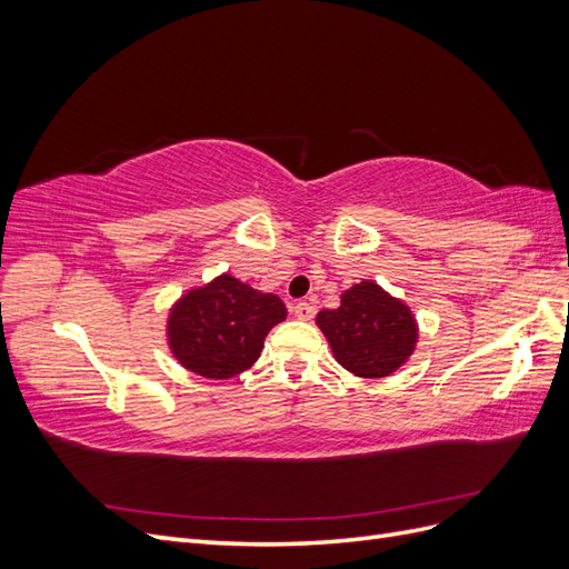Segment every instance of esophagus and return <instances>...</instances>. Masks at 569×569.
<instances>
[{"mask_svg": "<svg viewBox=\"0 0 569 569\" xmlns=\"http://www.w3.org/2000/svg\"><path fill=\"white\" fill-rule=\"evenodd\" d=\"M291 313H295V318L299 320H311L316 316V306H311L308 301H297L291 306Z\"/></svg>", "mask_w": 569, "mask_h": 569, "instance_id": "1", "label": "esophagus"}]
</instances>
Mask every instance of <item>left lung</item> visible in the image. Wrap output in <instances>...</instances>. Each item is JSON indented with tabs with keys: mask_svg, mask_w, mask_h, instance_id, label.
Returning <instances> with one entry per match:
<instances>
[{
	"mask_svg": "<svg viewBox=\"0 0 569 569\" xmlns=\"http://www.w3.org/2000/svg\"><path fill=\"white\" fill-rule=\"evenodd\" d=\"M316 325L341 368L363 380L393 375L418 347V320L410 306L380 284L363 280L341 295L335 311H320Z\"/></svg>",
	"mask_w": 569,
	"mask_h": 569,
	"instance_id": "obj_1",
	"label": "left lung"
}]
</instances>
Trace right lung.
I'll use <instances>...</instances> for the list:
<instances>
[{"label": "right lung", "mask_w": 569, "mask_h": 569, "mask_svg": "<svg viewBox=\"0 0 569 569\" xmlns=\"http://www.w3.org/2000/svg\"><path fill=\"white\" fill-rule=\"evenodd\" d=\"M284 318L280 297L222 272L184 291L170 308L168 349L184 370L206 380H230L256 363L268 332Z\"/></svg>", "instance_id": "1"}]
</instances>
